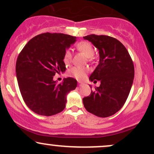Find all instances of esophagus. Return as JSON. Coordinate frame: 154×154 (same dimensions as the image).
Returning <instances> with one entry per match:
<instances>
[{
    "label": "esophagus",
    "mask_w": 154,
    "mask_h": 154,
    "mask_svg": "<svg viewBox=\"0 0 154 154\" xmlns=\"http://www.w3.org/2000/svg\"><path fill=\"white\" fill-rule=\"evenodd\" d=\"M83 85H84V83L80 82H78V86H79V87H81V86H82Z\"/></svg>",
    "instance_id": "34e87169"
}]
</instances>
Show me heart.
Listing matches in <instances>:
<instances>
[{
	"mask_svg": "<svg viewBox=\"0 0 154 154\" xmlns=\"http://www.w3.org/2000/svg\"><path fill=\"white\" fill-rule=\"evenodd\" d=\"M76 48L78 50V51L82 54L85 56L87 59L91 60L92 59V56L94 54V48L91 43L87 41H82L79 42L77 44ZM72 61V54L69 51H65L64 54L63 56V61L65 63V65H69ZM87 74V69L82 68V67H77L75 66L70 69L69 71V75L75 77L78 80H82L84 79L86 77Z\"/></svg>",
	"mask_w": 154,
	"mask_h": 154,
	"instance_id": "1",
	"label": "heart"
}]
</instances>
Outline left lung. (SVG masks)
<instances>
[{
	"label": "left lung",
	"mask_w": 154,
	"mask_h": 154,
	"mask_svg": "<svg viewBox=\"0 0 154 154\" xmlns=\"http://www.w3.org/2000/svg\"><path fill=\"white\" fill-rule=\"evenodd\" d=\"M83 38L99 51V63L89 79L100 82L99 87L83 98L84 106L99 117L112 116L122 109L131 90L135 75L132 60L126 48L116 38L96 35Z\"/></svg>",
	"instance_id": "left-lung-1"
}]
</instances>
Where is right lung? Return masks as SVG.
Segmentation results:
<instances>
[{
    "label": "right lung",
    "mask_w": 154,
    "mask_h": 154,
    "mask_svg": "<svg viewBox=\"0 0 154 154\" xmlns=\"http://www.w3.org/2000/svg\"><path fill=\"white\" fill-rule=\"evenodd\" d=\"M76 38L62 33H43L32 38L19 54L16 73L19 90L26 105L39 115L62 111L66 95L77 87L72 77L60 84L53 79L56 74L66 70L63 54Z\"/></svg>",
    "instance_id": "obj_1"
}]
</instances>
